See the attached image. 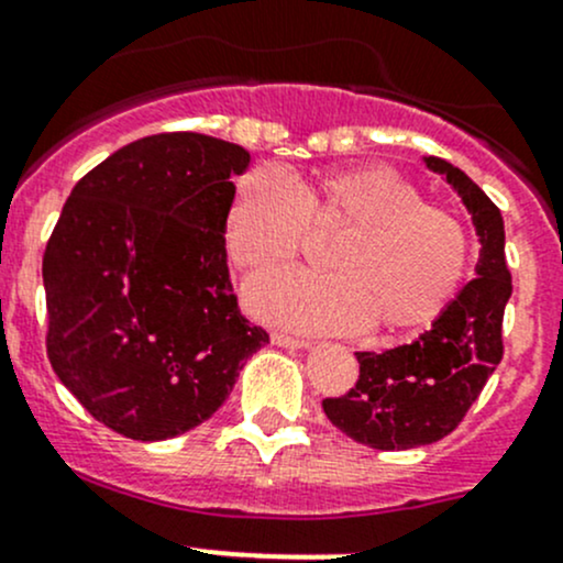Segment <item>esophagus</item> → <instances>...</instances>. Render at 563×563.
<instances>
[{
	"instance_id": "1",
	"label": "esophagus",
	"mask_w": 563,
	"mask_h": 563,
	"mask_svg": "<svg viewBox=\"0 0 563 563\" xmlns=\"http://www.w3.org/2000/svg\"><path fill=\"white\" fill-rule=\"evenodd\" d=\"M271 341H274L276 346H282V349H306L308 346L303 338L287 335V332H274V335H271Z\"/></svg>"
}]
</instances>
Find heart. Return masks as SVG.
<instances>
[{
	"instance_id": "obj_1",
	"label": "heart",
	"mask_w": 563,
	"mask_h": 563,
	"mask_svg": "<svg viewBox=\"0 0 563 563\" xmlns=\"http://www.w3.org/2000/svg\"><path fill=\"white\" fill-rule=\"evenodd\" d=\"M313 222H346L330 271L279 268L246 284V308L265 322L306 332L416 328L464 279L470 239L451 211L421 203L419 190L384 166L330 172L300 185L276 163L241 177L225 214V246L239 268L292 257Z\"/></svg>"
}]
</instances>
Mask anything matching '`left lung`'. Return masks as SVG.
Returning a JSON list of instances; mask_svg holds the SVG:
<instances>
[{
    "mask_svg": "<svg viewBox=\"0 0 563 563\" xmlns=\"http://www.w3.org/2000/svg\"><path fill=\"white\" fill-rule=\"evenodd\" d=\"M443 174L473 214L481 241L475 279L459 289L432 328L386 352H356L360 378L349 395L322 402L343 434L378 451H408L453 432L501 360V317L512 282L505 260V222L492 198L462 168L424 158Z\"/></svg>",
    "mask_w": 563,
    "mask_h": 563,
    "instance_id": "1",
    "label": "left lung"
}]
</instances>
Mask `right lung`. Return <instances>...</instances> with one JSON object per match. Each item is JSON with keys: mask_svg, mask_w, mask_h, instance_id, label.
Masks as SVG:
<instances>
[{"mask_svg": "<svg viewBox=\"0 0 563 563\" xmlns=\"http://www.w3.org/2000/svg\"><path fill=\"white\" fill-rule=\"evenodd\" d=\"M250 153L177 131L125 144L66 198L42 257L47 360L104 427L166 440L207 421L268 343L235 303L231 177Z\"/></svg>", "mask_w": 563, "mask_h": 563, "instance_id": "1", "label": "right lung"}]
</instances>
